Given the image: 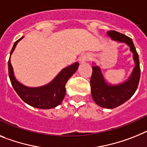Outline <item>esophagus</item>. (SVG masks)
<instances>
[{"mask_svg":"<svg viewBox=\"0 0 147 147\" xmlns=\"http://www.w3.org/2000/svg\"><path fill=\"white\" fill-rule=\"evenodd\" d=\"M90 59V55H84L81 57V58H80V62H81V63H85V62H87V61H88Z\"/></svg>","mask_w":147,"mask_h":147,"instance_id":"esophagus-1","label":"esophagus"}]
</instances>
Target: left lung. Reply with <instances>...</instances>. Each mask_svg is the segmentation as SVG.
Here are the masks:
<instances>
[{"instance_id": "1", "label": "left lung", "mask_w": 147, "mask_h": 147, "mask_svg": "<svg viewBox=\"0 0 147 147\" xmlns=\"http://www.w3.org/2000/svg\"><path fill=\"white\" fill-rule=\"evenodd\" d=\"M107 34L112 39L120 42H125L130 47L133 53L135 66L131 76L125 82L119 85H108L105 81L102 71L97 66H92L90 78L92 97L94 102L102 108L113 109L123 105L132 96L138 87L140 77V68L138 54L130 37L114 30H110Z\"/></svg>"}]
</instances>
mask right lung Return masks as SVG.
Masks as SVG:
<instances>
[{"label":"right lung","mask_w":147,"mask_h":147,"mask_svg":"<svg viewBox=\"0 0 147 147\" xmlns=\"http://www.w3.org/2000/svg\"><path fill=\"white\" fill-rule=\"evenodd\" d=\"M19 39L14 43L10 55L16 46ZM78 63L65 68L57 75L50 84L40 87H28L22 85L16 80L13 75L10 58L8 61L9 77L12 86L22 100L29 105L41 109H50L55 108L62 102L66 94V84L78 69Z\"/></svg>","instance_id":"obj_1"}]
</instances>
